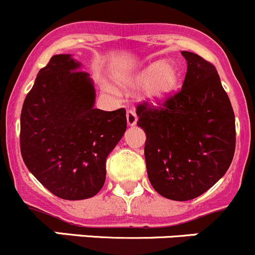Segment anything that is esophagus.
<instances>
[{
    "label": "esophagus",
    "instance_id": "obj_1",
    "mask_svg": "<svg viewBox=\"0 0 255 255\" xmlns=\"http://www.w3.org/2000/svg\"><path fill=\"white\" fill-rule=\"evenodd\" d=\"M127 123L128 126H134L137 123V113L133 110H128L127 111Z\"/></svg>",
    "mask_w": 255,
    "mask_h": 255
}]
</instances>
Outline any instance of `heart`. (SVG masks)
Instances as JSON below:
<instances>
[{
  "label": "heart",
  "instance_id": "b5f03b06",
  "mask_svg": "<svg viewBox=\"0 0 255 255\" xmlns=\"http://www.w3.org/2000/svg\"><path fill=\"white\" fill-rule=\"evenodd\" d=\"M134 86H145L146 96L151 101H163L177 89L179 73L173 65L158 61L146 66L132 80Z\"/></svg>",
  "mask_w": 255,
  "mask_h": 255
}]
</instances>
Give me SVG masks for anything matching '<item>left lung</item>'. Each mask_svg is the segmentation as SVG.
Returning <instances> with one entry per match:
<instances>
[{
    "label": "left lung",
    "mask_w": 255,
    "mask_h": 255,
    "mask_svg": "<svg viewBox=\"0 0 255 255\" xmlns=\"http://www.w3.org/2000/svg\"><path fill=\"white\" fill-rule=\"evenodd\" d=\"M187 71L181 90L156 106H137L146 134V173L158 194L174 201L200 196L226 174L236 149L235 112L215 65L182 51Z\"/></svg>",
    "instance_id": "left-lung-1"
}]
</instances>
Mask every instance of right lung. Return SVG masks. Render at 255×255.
Masks as SVG:
<instances>
[{
    "instance_id": "obj_1",
    "label": "right lung",
    "mask_w": 255,
    "mask_h": 255,
    "mask_svg": "<svg viewBox=\"0 0 255 255\" xmlns=\"http://www.w3.org/2000/svg\"><path fill=\"white\" fill-rule=\"evenodd\" d=\"M69 54L51 56L20 112V154L28 170L64 200L95 196L106 158L127 128L126 110L95 109L89 74Z\"/></svg>"
}]
</instances>
